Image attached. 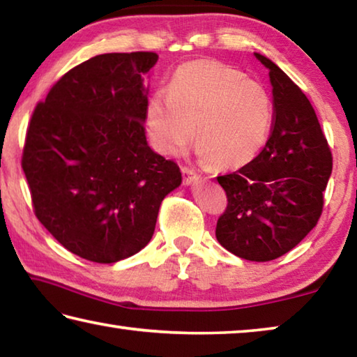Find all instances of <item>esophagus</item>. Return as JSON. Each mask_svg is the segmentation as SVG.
Masks as SVG:
<instances>
[{
  "instance_id": "1",
  "label": "esophagus",
  "mask_w": 357,
  "mask_h": 357,
  "mask_svg": "<svg viewBox=\"0 0 357 357\" xmlns=\"http://www.w3.org/2000/svg\"><path fill=\"white\" fill-rule=\"evenodd\" d=\"M181 172H183V178H184V184L185 185H192V184H197V183H200V176H198V174L193 172V170H190V168H187V167H183L181 168Z\"/></svg>"
}]
</instances>
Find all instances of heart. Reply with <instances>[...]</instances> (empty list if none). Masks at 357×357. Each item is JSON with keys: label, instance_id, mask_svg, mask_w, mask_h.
Masks as SVG:
<instances>
[{"label": "heart", "instance_id": "1", "mask_svg": "<svg viewBox=\"0 0 357 357\" xmlns=\"http://www.w3.org/2000/svg\"><path fill=\"white\" fill-rule=\"evenodd\" d=\"M273 99L261 83L215 59H193L174 70L168 93L154 91L144 107L151 143L162 154H179L197 126V153L217 170H238L268 142Z\"/></svg>", "mask_w": 357, "mask_h": 357}]
</instances>
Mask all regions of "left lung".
I'll list each match as a JSON object with an SVG mask.
<instances>
[{
    "mask_svg": "<svg viewBox=\"0 0 357 357\" xmlns=\"http://www.w3.org/2000/svg\"><path fill=\"white\" fill-rule=\"evenodd\" d=\"M269 70L274 126L255 159L217 176L228 204L215 238L249 261H271L294 249L318 223L332 154L310 100L279 66L259 53Z\"/></svg>",
    "mask_w": 357,
    "mask_h": 357,
    "instance_id": "obj_1",
    "label": "left lung"
}]
</instances>
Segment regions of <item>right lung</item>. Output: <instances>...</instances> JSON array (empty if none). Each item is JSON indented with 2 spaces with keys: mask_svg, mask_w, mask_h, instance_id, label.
I'll return each mask as SVG.
<instances>
[{
  "mask_svg": "<svg viewBox=\"0 0 357 357\" xmlns=\"http://www.w3.org/2000/svg\"><path fill=\"white\" fill-rule=\"evenodd\" d=\"M153 52L105 53L78 64L36 107L22 168L36 217L69 252L116 263L154 234L179 167L144 135Z\"/></svg>",
  "mask_w": 357,
  "mask_h": 357,
  "instance_id": "obj_1",
  "label": "right lung"
}]
</instances>
